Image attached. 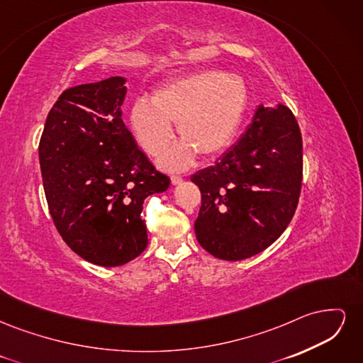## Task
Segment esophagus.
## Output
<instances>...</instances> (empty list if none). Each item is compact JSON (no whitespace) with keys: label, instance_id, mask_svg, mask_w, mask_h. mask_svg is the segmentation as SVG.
Masks as SVG:
<instances>
[{"label":"esophagus","instance_id":"obj_1","mask_svg":"<svg viewBox=\"0 0 363 363\" xmlns=\"http://www.w3.org/2000/svg\"><path fill=\"white\" fill-rule=\"evenodd\" d=\"M183 182V177L182 175H171V183L172 184H179Z\"/></svg>","mask_w":363,"mask_h":363}]
</instances>
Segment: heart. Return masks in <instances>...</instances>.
<instances>
[{
	"label": "heart",
	"instance_id": "heart-1",
	"mask_svg": "<svg viewBox=\"0 0 363 363\" xmlns=\"http://www.w3.org/2000/svg\"><path fill=\"white\" fill-rule=\"evenodd\" d=\"M248 87L242 77L206 69L177 77L155 91L151 101L138 98L130 124L148 155L159 156L177 123L180 144L164 152L162 164L171 169L188 167L195 151L215 157L232 144L248 107Z\"/></svg>",
	"mask_w": 363,
	"mask_h": 363
}]
</instances>
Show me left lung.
<instances>
[{
    "label": "left lung",
    "mask_w": 363,
    "mask_h": 363,
    "mask_svg": "<svg viewBox=\"0 0 363 363\" xmlns=\"http://www.w3.org/2000/svg\"><path fill=\"white\" fill-rule=\"evenodd\" d=\"M201 192L195 221L200 245L223 260L267 250L286 230L298 206L303 139L286 106H259L240 139L213 167L194 174Z\"/></svg>",
    "instance_id": "8db88e82"
}]
</instances>
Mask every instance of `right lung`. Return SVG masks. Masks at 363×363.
<instances>
[{"mask_svg": "<svg viewBox=\"0 0 363 363\" xmlns=\"http://www.w3.org/2000/svg\"><path fill=\"white\" fill-rule=\"evenodd\" d=\"M124 82L111 77L63 91L39 142L52 223L74 252L101 267L124 265L147 248L142 204L169 186L121 119Z\"/></svg>", "mask_w": 363, "mask_h": 363, "instance_id": "1", "label": "right lung"}]
</instances>
